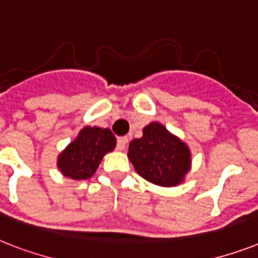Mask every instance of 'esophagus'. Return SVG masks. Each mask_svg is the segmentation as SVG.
Returning <instances> with one entry per match:
<instances>
[{
	"instance_id": "esophagus-1",
	"label": "esophagus",
	"mask_w": 258,
	"mask_h": 258,
	"mask_svg": "<svg viewBox=\"0 0 258 258\" xmlns=\"http://www.w3.org/2000/svg\"><path fill=\"white\" fill-rule=\"evenodd\" d=\"M127 143H128V138L127 137L117 138V150H120V151L125 150V147H127Z\"/></svg>"
}]
</instances>
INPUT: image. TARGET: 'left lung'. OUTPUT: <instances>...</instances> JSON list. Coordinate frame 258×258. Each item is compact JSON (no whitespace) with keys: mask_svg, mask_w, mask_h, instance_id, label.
<instances>
[{"mask_svg":"<svg viewBox=\"0 0 258 258\" xmlns=\"http://www.w3.org/2000/svg\"><path fill=\"white\" fill-rule=\"evenodd\" d=\"M127 155L142 178L162 187L180 184L191 169L188 146L159 121H151L143 137L131 141Z\"/></svg>","mask_w":258,"mask_h":258,"instance_id":"obj_1","label":"left lung"}]
</instances>
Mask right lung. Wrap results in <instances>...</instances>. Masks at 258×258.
<instances>
[{"label": "right lung", "mask_w": 258, "mask_h": 258, "mask_svg": "<svg viewBox=\"0 0 258 258\" xmlns=\"http://www.w3.org/2000/svg\"><path fill=\"white\" fill-rule=\"evenodd\" d=\"M115 146L116 138L111 130L87 125L58 154L57 169L71 179H88L96 172L103 157L113 151Z\"/></svg>", "instance_id": "obj_1"}]
</instances>
